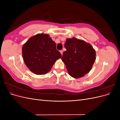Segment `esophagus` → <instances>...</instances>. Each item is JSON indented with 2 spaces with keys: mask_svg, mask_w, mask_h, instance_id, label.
Masks as SVG:
<instances>
[{
  "mask_svg": "<svg viewBox=\"0 0 120 120\" xmlns=\"http://www.w3.org/2000/svg\"><path fill=\"white\" fill-rule=\"evenodd\" d=\"M60 53L61 54V55H63V50H60Z\"/></svg>",
  "mask_w": 120,
  "mask_h": 120,
  "instance_id": "esophagus-1",
  "label": "esophagus"
}]
</instances>
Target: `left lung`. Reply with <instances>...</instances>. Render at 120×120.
I'll return each instance as SVG.
<instances>
[{"mask_svg": "<svg viewBox=\"0 0 120 120\" xmlns=\"http://www.w3.org/2000/svg\"><path fill=\"white\" fill-rule=\"evenodd\" d=\"M66 50L61 57L71 77L79 78L89 72L96 60V52L92 45L75 38H67Z\"/></svg>", "mask_w": 120, "mask_h": 120, "instance_id": "left-lung-1", "label": "left lung"}]
</instances>
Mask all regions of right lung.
I'll list each match as a JSON object with an SVG mask.
<instances>
[{
	"label": "right lung",
	"instance_id": "1",
	"mask_svg": "<svg viewBox=\"0 0 120 120\" xmlns=\"http://www.w3.org/2000/svg\"><path fill=\"white\" fill-rule=\"evenodd\" d=\"M56 43L48 34H38L30 38L22 47L23 60L30 70L37 75H45L61 57Z\"/></svg>",
	"mask_w": 120,
	"mask_h": 120
}]
</instances>
